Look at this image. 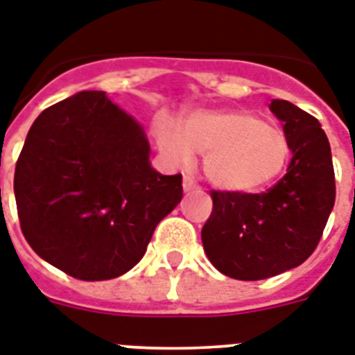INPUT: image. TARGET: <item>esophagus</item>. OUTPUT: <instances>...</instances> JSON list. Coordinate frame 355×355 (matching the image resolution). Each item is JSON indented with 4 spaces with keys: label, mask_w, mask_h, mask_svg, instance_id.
<instances>
[{
    "label": "esophagus",
    "mask_w": 355,
    "mask_h": 355,
    "mask_svg": "<svg viewBox=\"0 0 355 355\" xmlns=\"http://www.w3.org/2000/svg\"><path fill=\"white\" fill-rule=\"evenodd\" d=\"M182 188H184V191H193V189H197V188H199V186L195 184L193 178L189 177V175H186V177H184Z\"/></svg>",
    "instance_id": "obj_1"
}]
</instances>
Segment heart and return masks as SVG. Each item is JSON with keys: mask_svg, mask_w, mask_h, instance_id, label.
Segmentation results:
<instances>
[{"mask_svg": "<svg viewBox=\"0 0 355 355\" xmlns=\"http://www.w3.org/2000/svg\"><path fill=\"white\" fill-rule=\"evenodd\" d=\"M156 138L173 166H189L195 153L206 155L208 180L236 193L259 191L275 182L291 153L284 130L241 110L195 112L182 127L162 121Z\"/></svg>", "mask_w": 355, "mask_h": 355, "instance_id": "1", "label": "heart"}]
</instances>
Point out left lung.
<instances>
[{"label": "left lung", "mask_w": 355, "mask_h": 355, "mask_svg": "<svg viewBox=\"0 0 355 355\" xmlns=\"http://www.w3.org/2000/svg\"><path fill=\"white\" fill-rule=\"evenodd\" d=\"M269 108L289 139L287 173L265 193L211 191L214 210L200 232L211 265L236 280H263L304 263L336 202L330 141L320 123L284 99Z\"/></svg>", "instance_id": "1"}]
</instances>
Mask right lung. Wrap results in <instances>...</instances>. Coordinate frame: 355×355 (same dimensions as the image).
<instances>
[{"label": "right lung", "instance_id": "obj_1", "mask_svg": "<svg viewBox=\"0 0 355 355\" xmlns=\"http://www.w3.org/2000/svg\"><path fill=\"white\" fill-rule=\"evenodd\" d=\"M149 141L105 92H79L35 119L14 173L19 227L42 259L86 282L144 258L182 199V175L150 167Z\"/></svg>", "mask_w": 355, "mask_h": 355}]
</instances>
